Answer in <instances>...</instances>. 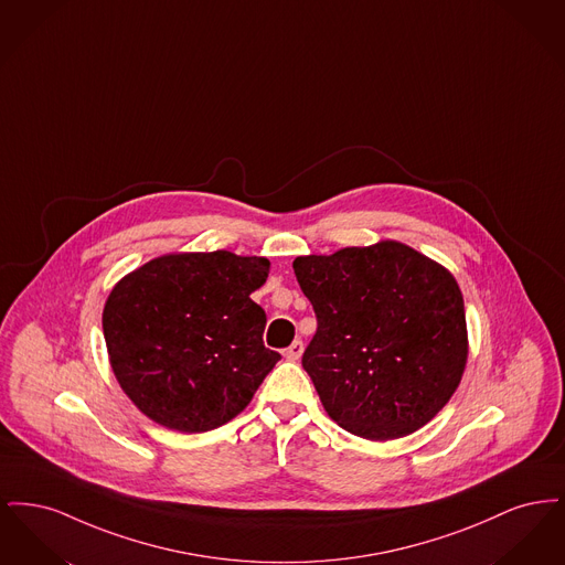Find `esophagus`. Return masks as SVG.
<instances>
[{
  "label": "esophagus",
  "instance_id": "34e87169",
  "mask_svg": "<svg viewBox=\"0 0 565 565\" xmlns=\"http://www.w3.org/2000/svg\"><path fill=\"white\" fill-rule=\"evenodd\" d=\"M302 351H305V345H302V341H295L288 350L284 351V355H286V360H290V362H296L300 355H302Z\"/></svg>",
  "mask_w": 565,
  "mask_h": 565
}]
</instances>
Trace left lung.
<instances>
[{"instance_id":"obj_1","label":"left lung","mask_w":565,"mask_h":565,"mask_svg":"<svg viewBox=\"0 0 565 565\" xmlns=\"http://www.w3.org/2000/svg\"><path fill=\"white\" fill-rule=\"evenodd\" d=\"M318 332L302 353L330 419L366 440L424 428L451 401L468 360L456 277L401 242L298 256Z\"/></svg>"}]
</instances>
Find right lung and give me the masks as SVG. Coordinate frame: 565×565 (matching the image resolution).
Instances as JSON below:
<instances>
[{"label":"right lung","instance_id":"obj_1","mask_svg":"<svg viewBox=\"0 0 565 565\" xmlns=\"http://www.w3.org/2000/svg\"><path fill=\"white\" fill-rule=\"evenodd\" d=\"M263 256L164 254L125 275L104 307L109 366L152 422L186 434L237 417L269 375L267 316L249 295L269 277Z\"/></svg>","mask_w":565,"mask_h":565}]
</instances>
